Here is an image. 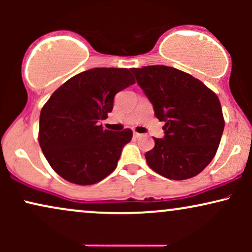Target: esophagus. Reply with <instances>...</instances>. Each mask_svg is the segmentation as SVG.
<instances>
[{"mask_svg":"<svg viewBox=\"0 0 252 252\" xmlns=\"http://www.w3.org/2000/svg\"><path fill=\"white\" fill-rule=\"evenodd\" d=\"M141 134H138V132H134V137H136V138H138V137H141Z\"/></svg>","mask_w":252,"mask_h":252,"instance_id":"34e87169","label":"esophagus"}]
</instances>
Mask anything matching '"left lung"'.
Returning a JSON list of instances; mask_svg holds the SVG:
<instances>
[{
  "mask_svg": "<svg viewBox=\"0 0 252 252\" xmlns=\"http://www.w3.org/2000/svg\"><path fill=\"white\" fill-rule=\"evenodd\" d=\"M137 84L163 121L164 137L146 153L148 166L170 180L198 175L215 158L224 131L218 97L190 74L163 65L131 68Z\"/></svg>",
  "mask_w": 252,
  "mask_h": 252,
  "instance_id": "obj_1",
  "label": "left lung"
}]
</instances>
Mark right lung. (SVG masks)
<instances>
[{"label": "right lung", "instance_id": "obj_1", "mask_svg": "<svg viewBox=\"0 0 252 252\" xmlns=\"http://www.w3.org/2000/svg\"><path fill=\"white\" fill-rule=\"evenodd\" d=\"M135 83L128 68L97 67L78 73L52 94L39 122V143L58 175L94 185L114 172L132 131L103 129L114 98Z\"/></svg>", "mask_w": 252, "mask_h": 252}]
</instances>
